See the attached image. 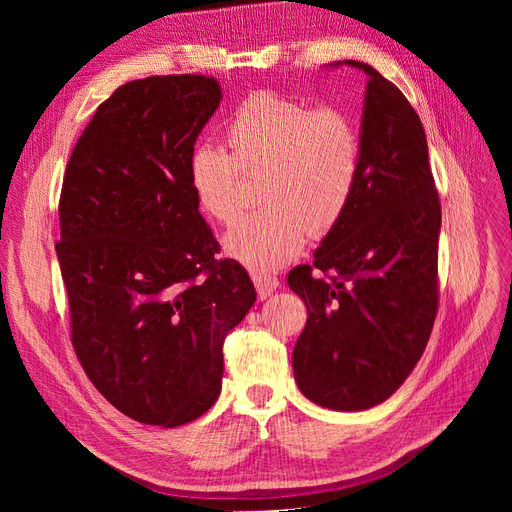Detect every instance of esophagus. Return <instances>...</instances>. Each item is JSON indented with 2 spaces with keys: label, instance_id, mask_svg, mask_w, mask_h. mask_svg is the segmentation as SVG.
<instances>
[{
  "label": "esophagus",
  "instance_id": "1",
  "mask_svg": "<svg viewBox=\"0 0 512 512\" xmlns=\"http://www.w3.org/2000/svg\"><path fill=\"white\" fill-rule=\"evenodd\" d=\"M252 280L260 299L271 297V294L277 290V286H280V280H277L275 275H267V273H254Z\"/></svg>",
  "mask_w": 512,
  "mask_h": 512
}]
</instances>
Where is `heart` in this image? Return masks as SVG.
I'll list each match as a JSON object with an SVG mask.
<instances>
[{"instance_id":"1","label":"heart","mask_w":512,"mask_h":512,"mask_svg":"<svg viewBox=\"0 0 512 512\" xmlns=\"http://www.w3.org/2000/svg\"><path fill=\"white\" fill-rule=\"evenodd\" d=\"M235 158L211 143L190 151L188 183L207 218L230 224L241 207V171L265 170L260 203L224 237V252L252 273H271L297 258L312 235L344 218L361 175V138L342 108L252 91L228 121Z\"/></svg>"}]
</instances>
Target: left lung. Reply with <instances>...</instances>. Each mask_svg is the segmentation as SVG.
Returning <instances> with one entry per match:
<instances>
[{"label": "left lung", "mask_w": 512, "mask_h": 512, "mask_svg": "<svg viewBox=\"0 0 512 512\" xmlns=\"http://www.w3.org/2000/svg\"><path fill=\"white\" fill-rule=\"evenodd\" d=\"M342 66L367 74L361 175L344 218L320 241L314 267L288 275L307 307L292 371L309 401L359 412L389 399L429 342L442 211L423 123L406 96L363 61L327 68ZM314 268L331 272L332 282Z\"/></svg>", "instance_id": "left-lung-1"}]
</instances>
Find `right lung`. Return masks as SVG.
Wrapping results in <instances>:
<instances>
[{"mask_svg":"<svg viewBox=\"0 0 512 512\" xmlns=\"http://www.w3.org/2000/svg\"><path fill=\"white\" fill-rule=\"evenodd\" d=\"M209 76H149L98 106L74 145L59 200L72 344L96 389L164 429L220 395L224 337L256 290L215 243L188 183L198 134L218 111Z\"/></svg>","mask_w":512,"mask_h":512,"instance_id":"right-lung-1","label":"right lung"}]
</instances>
